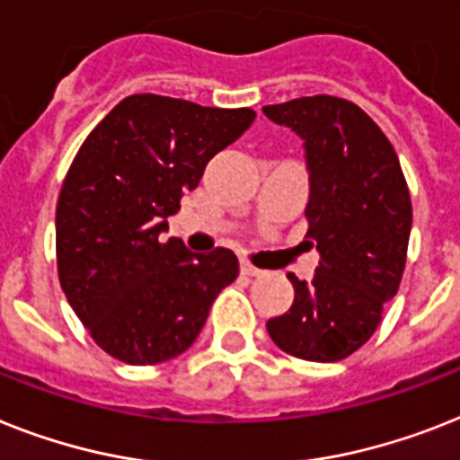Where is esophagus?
<instances>
[{
    "label": "esophagus",
    "mask_w": 460,
    "mask_h": 460,
    "mask_svg": "<svg viewBox=\"0 0 460 460\" xmlns=\"http://www.w3.org/2000/svg\"><path fill=\"white\" fill-rule=\"evenodd\" d=\"M241 274H245V276H260V274H262V269L252 267V264H250V262H241Z\"/></svg>",
    "instance_id": "obj_1"
}]
</instances>
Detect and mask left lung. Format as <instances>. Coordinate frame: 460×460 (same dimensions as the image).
Listing matches in <instances>:
<instances>
[{
  "label": "left lung",
  "instance_id": "obj_1",
  "mask_svg": "<svg viewBox=\"0 0 460 460\" xmlns=\"http://www.w3.org/2000/svg\"><path fill=\"white\" fill-rule=\"evenodd\" d=\"M262 113L302 139L307 238L321 255L312 281L288 274L295 300L267 331L293 357L340 361L368 342L397 295L411 234L406 179L385 134L352 101L302 96Z\"/></svg>",
  "mask_w": 460,
  "mask_h": 460
}]
</instances>
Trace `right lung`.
<instances>
[{"label":"right lung","mask_w":460,"mask_h":460,"mask_svg":"<svg viewBox=\"0 0 460 460\" xmlns=\"http://www.w3.org/2000/svg\"><path fill=\"white\" fill-rule=\"evenodd\" d=\"M252 120L250 108L134 94L75 155L56 205L58 281L115 359L148 366L186 352L219 290L238 276L231 250L191 252L163 234L205 165Z\"/></svg>","instance_id":"right-lung-1"}]
</instances>
